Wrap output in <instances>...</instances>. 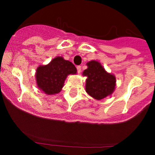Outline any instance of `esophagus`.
Returning <instances> with one entry per match:
<instances>
[{"mask_svg": "<svg viewBox=\"0 0 155 155\" xmlns=\"http://www.w3.org/2000/svg\"><path fill=\"white\" fill-rule=\"evenodd\" d=\"M76 69H77L78 73H80L81 69H82V68H81V66H77V68H76Z\"/></svg>", "mask_w": 155, "mask_h": 155, "instance_id": "obj_1", "label": "esophagus"}]
</instances>
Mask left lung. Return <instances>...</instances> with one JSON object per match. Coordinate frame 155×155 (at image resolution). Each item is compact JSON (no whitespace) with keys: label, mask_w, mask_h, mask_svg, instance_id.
<instances>
[{"label":"left lung","mask_w":155,"mask_h":155,"mask_svg":"<svg viewBox=\"0 0 155 155\" xmlns=\"http://www.w3.org/2000/svg\"><path fill=\"white\" fill-rule=\"evenodd\" d=\"M87 68L82 73L86 76L85 91L94 99L102 100L112 94L115 88V76L107 73L98 61H91L86 64Z\"/></svg>","instance_id":"obj_1"}]
</instances>
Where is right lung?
Instances as JSON below:
<instances>
[{
    "instance_id": "1",
    "label": "right lung",
    "mask_w": 155,
    "mask_h": 155,
    "mask_svg": "<svg viewBox=\"0 0 155 155\" xmlns=\"http://www.w3.org/2000/svg\"><path fill=\"white\" fill-rule=\"evenodd\" d=\"M76 67L72 62L58 56L47 65L37 68V85L46 94H55L61 91L68 75L76 74Z\"/></svg>"
}]
</instances>
